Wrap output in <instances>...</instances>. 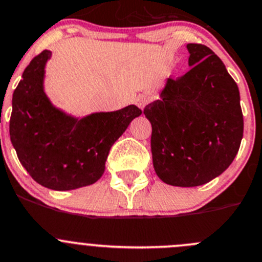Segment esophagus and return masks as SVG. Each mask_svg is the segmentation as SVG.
<instances>
[{
  "label": "esophagus",
  "mask_w": 262,
  "mask_h": 262,
  "mask_svg": "<svg viewBox=\"0 0 262 262\" xmlns=\"http://www.w3.org/2000/svg\"><path fill=\"white\" fill-rule=\"evenodd\" d=\"M151 97L148 94H139L138 97L136 98V104L139 107V108H145L146 104L150 103Z\"/></svg>",
  "instance_id": "34e87169"
}]
</instances>
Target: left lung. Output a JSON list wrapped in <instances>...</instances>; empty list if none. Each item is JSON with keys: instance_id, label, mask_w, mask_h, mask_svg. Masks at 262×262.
<instances>
[{"instance_id": "left-lung-1", "label": "left lung", "mask_w": 262, "mask_h": 262, "mask_svg": "<svg viewBox=\"0 0 262 262\" xmlns=\"http://www.w3.org/2000/svg\"><path fill=\"white\" fill-rule=\"evenodd\" d=\"M191 70L168 79L160 99L147 104L154 169L163 182L194 187L229 168L243 138L239 89L216 54L187 43Z\"/></svg>"}]
</instances>
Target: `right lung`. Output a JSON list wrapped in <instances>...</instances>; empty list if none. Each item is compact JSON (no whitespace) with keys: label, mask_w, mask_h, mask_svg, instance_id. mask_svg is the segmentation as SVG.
<instances>
[{"label":"right lung","mask_w":262,"mask_h":262,"mask_svg":"<svg viewBox=\"0 0 262 262\" xmlns=\"http://www.w3.org/2000/svg\"><path fill=\"white\" fill-rule=\"evenodd\" d=\"M43 50L24 70L13 94L10 139L33 180L58 191L89 186L102 177L110 148L142 114L134 104L82 119L54 107L43 92Z\"/></svg>","instance_id":"obj_1"}]
</instances>
